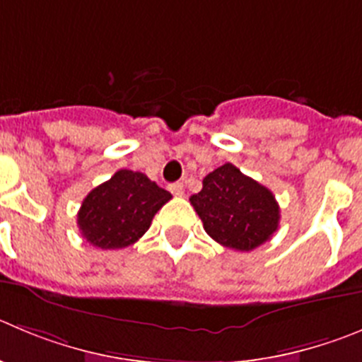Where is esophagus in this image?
Segmentation results:
<instances>
[{
	"mask_svg": "<svg viewBox=\"0 0 362 362\" xmlns=\"http://www.w3.org/2000/svg\"><path fill=\"white\" fill-rule=\"evenodd\" d=\"M170 191L173 192L175 197H184V184L182 182H175L170 185Z\"/></svg>",
	"mask_w": 362,
	"mask_h": 362,
	"instance_id": "obj_1",
	"label": "esophagus"
}]
</instances>
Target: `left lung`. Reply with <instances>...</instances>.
Listing matches in <instances>:
<instances>
[{
  "label": "left lung",
  "instance_id": "1",
  "mask_svg": "<svg viewBox=\"0 0 362 362\" xmlns=\"http://www.w3.org/2000/svg\"><path fill=\"white\" fill-rule=\"evenodd\" d=\"M189 202L204 221L205 232L238 252L257 248L279 228L280 209L273 192L230 162L209 173L202 191Z\"/></svg>",
  "mask_w": 362,
  "mask_h": 362
}]
</instances>
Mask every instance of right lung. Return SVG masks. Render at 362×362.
Here are the masks:
<instances>
[{
	"label": "right lung",
	"instance_id": "obj_1",
	"mask_svg": "<svg viewBox=\"0 0 362 362\" xmlns=\"http://www.w3.org/2000/svg\"><path fill=\"white\" fill-rule=\"evenodd\" d=\"M170 200L171 192L144 173L119 170L87 194L76 223L83 239L93 246L124 248L143 238L158 209Z\"/></svg>",
	"mask_w": 362,
	"mask_h": 362
}]
</instances>
